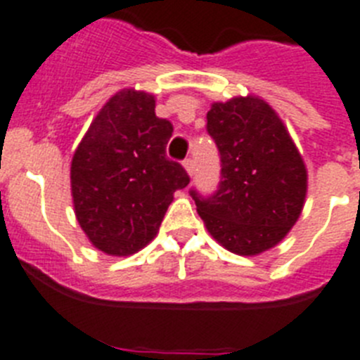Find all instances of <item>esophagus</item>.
Returning a JSON list of instances; mask_svg holds the SVG:
<instances>
[{"instance_id": "34e87169", "label": "esophagus", "mask_w": 360, "mask_h": 360, "mask_svg": "<svg viewBox=\"0 0 360 360\" xmlns=\"http://www.w3.org/2000/svg\"><path fill=\"white\" fill-rule=\"evenodd\" d=\"M183 167L186 168L188 176H193V168H195V165H193L192 158H188V160H184V161H183Z\"/></svg>"}]
</instances>
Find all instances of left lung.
Returning a JSON list of instances; mask_svg holds the SVG:
<instances>
[{
  "label": "left lung",
  "instance_id": "1",
  "mask_svg": "<svg viewBox=\"0 0 360 360\" xmlns=\"http://www.w3.org/2000/svg\"><path fill=\"white\" fill-rule=\"evenodd\" d=\"M220 154V183L204 197L190 190L210 235L242 257L260 255L296 224L307 168L280 116L258 96L215 102L206 115Z\"/></svg>",
  "mask_w": 360,
  "mask_h": 360
}]
</instances>
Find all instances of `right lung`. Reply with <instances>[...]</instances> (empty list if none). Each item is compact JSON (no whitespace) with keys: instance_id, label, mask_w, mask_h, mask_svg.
Returning a JSON list of instances; mask_svg holds the SVG:
<instances>
[{"instance_id":"right-lung-1","label":"right lung","mask_w":360,"mask_h":360,"mask_svg":"<svg viewBox=\"0 0 360 360\" xmlns=\"http://www.w3.org/2000/svg\"><path fill=\"white\" fill-rule=\"evenodd\" d=\"M156 100L122 89L100 109L71 161V195L80 228L100 251L129 257L158 235L174 192L190 183L167 158L172 124Z\"/></svg>"}]
</instances>
